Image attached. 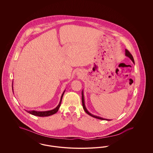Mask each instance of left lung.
Listing matches in <instances>:
<instances>
[{"instance_id":"8db88e82","label":"left lung","mask_w":153,"mask_h":153,"mask_svg":"<svg viewBox=\"0 0 153 153\" xmlns=\"http://www.w3.org/2000/svg\"><path fill=\"white\" fill-rule=\"evenodd\" d=\"M126 56H127V57H128L129 58H130L131 59V61L134 63V58H133V57H132V54L130 53V52L128 51V50H127V49H126ZM82 107H83V109H84V111H85V112H86L87 114H88L89 115H90V116H91V117H95V118H96V119H100V120H109L108 119H104V118H102L101 117L95 116V115H94L91 114V113H89V112L88 111L86 107H85V104H84V95H83L82 92Z\"/></svg>"}]
</instances>
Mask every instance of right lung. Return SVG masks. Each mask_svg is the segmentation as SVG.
Segmentation results:
<instances>
[{"label": "right lung", "instance_id": "right-lung-1", "mask_svg": "<svg viewBox=\"0 0 153 153\" xmlns=\"http://www.w3.org/2000/svg\"><path fill=\"white\" fill-rule=\"evenodd\" d=\"M65 91H64V92H63L62 95L61 96V100H60V102L59 103L58 105V106L54 108V109H52L51 111H44V112H39V111H27V112H29L30 114L31 115H35V116H38V117H49V116H51L52 115L54 114H56L57 111H58V109L61 105V101H62V97H63V95L64 94L65 92Z\"/></svg>", "mask_w": 153, "mask_h": 153}]
</instances>
